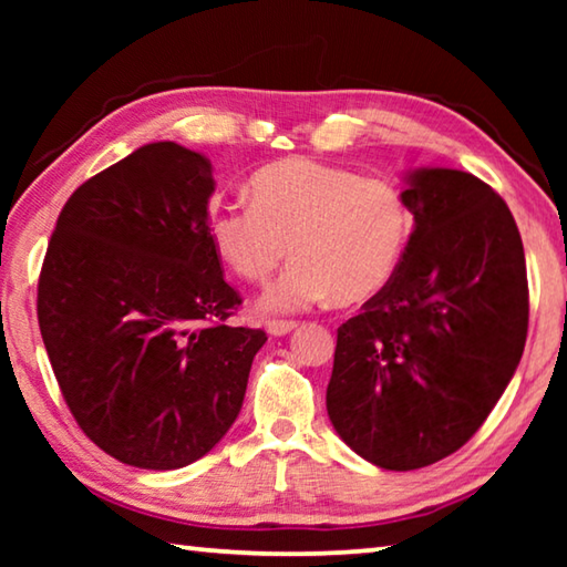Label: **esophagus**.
Returning a JSON list of instances; mask_svg holds the SVG:
<instances>
[{
  "label": "esophagus",
  "instance_id": "1",
  "mask_svg": "<svg viewBox=\"0 0 567 567\" xmlns=\"http://www.w3.org/2000/svg\"><path fill=\"white\" fill-rule=\"evenodd\" d=\"M297 328V322L292 320H270L267 322V332L272 334V338H282V334H290Z\"/></svg>",
  "mask_w": 567,
  "mask_h": 567
}]
</instances>
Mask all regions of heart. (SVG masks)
<instances>
[{
  "mask_svg": "<svg viewBox=\"0 0 567 567\" xmlns=\"http://www.w3.org/2000/svg\"><path fill=\"white\" fill-rule=\"evenodd\" d=\"M249 205L215 203L207 237L247 282H267L262 312H302L338 300L354 305L385 290L412 235L408 199L390 179L292 157L249 177Z\"/></svg>",
  "mask_w": 567,
  "mask_h": 567,
  "instance_id": "obj_1",
  "label": "heart"
}]
</instances>
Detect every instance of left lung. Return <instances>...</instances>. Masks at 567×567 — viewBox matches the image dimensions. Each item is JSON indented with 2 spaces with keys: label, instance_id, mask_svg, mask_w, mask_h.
I'll list each match as a JSON object with an SVG mask.
<instances>
[{
  "label": "left lung",
  "instance_id": "left-lung-1",
  "mask_svg": "<svg viewBox=\"0 0 567 567\" xmlns=\"http://www.w3.org/2000/svg\"><path fill=\"white\" fill-rule=\"evenodd\" d=\"M402 195L412 235L385 290L338 330L328 415L368 463L417 470L477 433L527 338L523 239L470 172L420 167Z\"/></svg>",
  "mask_w": 567,
  "mask_h": 567
}]
</instances>
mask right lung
Instances as JSON below:
<instances>
[{
    "label": "right lung",
    "mask_w": 567,
    "mask_h": 567,
    "mask_svg": "<svg viewBox=\"0 0 567 567\" xmlns=\"http://www.w3.org/2000/svg\"><path fill=\"white\" fill-rule=\"evenodd\" d=\"M209 159L152 142L66 199L37 318L76 425L124 465L177 470L207 455L243 408L262 330L207 237Z\"/></svg>",
    "instance_id": "1"
}]
</instances>
